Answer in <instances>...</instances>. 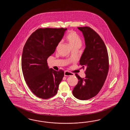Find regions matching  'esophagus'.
<instances>
[{
	"label": "esophagus",
	"mask_w": 130,
	"mask_h": 130,
	"mask_svg": "<svg viewBox=\"0 0 130 130\" xmlns=\"http://www.w3.org/2000/svg\"><path fill=\"white\" fill-rule=\"evenodd\" d=\"M64 76H72L74 75V73H72L71 72H69V71H67L64 72Z\"/></svg>",
	"instance_id": "esophagus-1"
}]
</instances>
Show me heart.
<instances>
[{
	"label": "heart",
	"mask_w": 130,
	"mask_h": 130,
	"mask_svg": "<svg viewBox=\"0 0 130 130\" xmlns=\"http://www.w3.org/2000/svg\"><path fill=\"white\" fill-rule=\"evenodd\" d=\"M66 40L69 43L72 48L75 47H80L82 45V40L79 36L74 30H70L66 37ZM61 42L58 43L57 46V49L60 45Z\"/></svg>",
	"instance_id": "heart-1"
}]
</instances>
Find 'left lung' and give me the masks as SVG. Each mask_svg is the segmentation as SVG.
<instances>
[{"mask_svg":"<svg viewBox=\"0 0 130 130\" xmlns=\"http://www.w3.org/2000/svg\"><path fill=\"white\" fill-rule=\"evenodd\" d=\"M85 38L86 48L79 61L83 69L86 68V77L77 74V85L72 91L77 99L87 100L96 96L104 85L107 76L109 64L108 52L104 42L91 28L79 27Z\"/></svg>","mask_w":130,"mask_h":130,"instance_id":"1","label":"left lung"}]
</instances>
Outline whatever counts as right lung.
<instances>
[{"mask_svg":"<svg viewBox=\"0 0 130 130\" xmlns=\"http://www.w3.org/2000/svg\"><path fill=\"white\" fill-rule=\"evenodd\" d=\"M66 30L38 29L30 35L23 48L21 66L25 82L33 94L43 99L57 94L64 77L63 70L49 68L47 60L54 53Z\"/></svg>","mask_w":130,"mask_h":130,"instance_id":"add662e5","label":"right lung"}]
</instances>
